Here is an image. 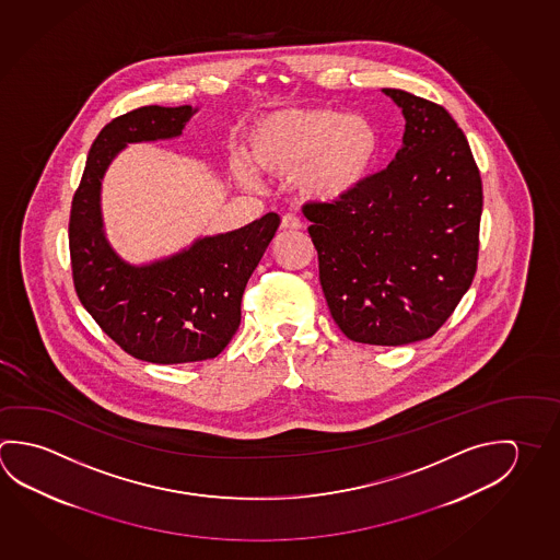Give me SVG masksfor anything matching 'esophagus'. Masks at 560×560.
I'll return each mask as SVG.
<instances>
[{
  "label": "esophagus",
  "instance_id": "esophagus-1",
  "mask_svg": "<svg viewBox=\"0 0 560 560\" xmlns=\"http://www.w3.org/2000/svg\"><path fill=\"white\" fill-rule=\"evenodd\" d=\"M281 228H283V230H301L303 222L294 217V214H284V217L281 218Z\"/></svg>",
  "mask_w": 560,
  "mask_h": 560
}]
</instances>
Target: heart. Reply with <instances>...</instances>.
<instances>
[{"instance_id":"obj_1","label":"heart","mask_w":560,"mask_h":560,"mask_svg":"<svg viewBox=\"0 0 560 560\" xmlns=\"http://www.w3.org/2000/svg\"><path fill=\"white\" fill-rule=\"evenodd\" d=\"M249 148L261 171L296 173L306 197L336 202L372 173L382 139L365 116L332 108L284 109L257 121ZM240 175L247 178L244 171Z\"/></svg>"}]
</instances>
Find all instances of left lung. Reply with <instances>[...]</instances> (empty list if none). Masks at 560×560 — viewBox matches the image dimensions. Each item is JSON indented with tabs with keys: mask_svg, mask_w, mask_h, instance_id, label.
<instances>
[{
	"mask_svg": "<svg viewBox=\"0 0 560 560\" xmlns=\"http://www.w3.org/2000/svg\"><path fill=\"white\" fill-rule=\"evenodd\" d=\"M405 118L402 148L350 197L303 214L334 323L353 342L431 338L470 289L480 249L481 178L446 109L383 89Z\"/></svg>",
	"mask_w": 560,
	"mask_h": 560,
	"instance_id": "left-lung-1",
	"label": "left lung"
}]
</instances>
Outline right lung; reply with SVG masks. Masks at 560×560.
Masks as SVG:
<instances>
[{
	"label": "right lung",
	"instance_id": "add662e5",
	"mask_svg": "<svg viewBox=\"0 0 560 560\" xmlns=\"http://www.w3.org/2000/svg\"><path fill=\"white\" fill-rule=\"evenodd\" d=\"M195 112L143 106L112 119L90 148L70 208V266L80 303L124 352L143 362H202L226 348L242 320L247 281L281 222L269 212L149 266H129L109 247L100 187L112 159L128 143L177 138Z\"/></svg>",
	"mask_w": 560,
	"mask_h": 560
}]
</instances>
